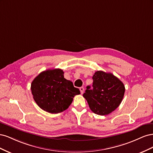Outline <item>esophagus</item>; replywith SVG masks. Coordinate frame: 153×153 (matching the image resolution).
I'll use <instances>...</instances> for the list:
<instances>
[{
  "label": "esophagus",
  "instance_id": "34e87169",
  "mask_svg": "<svg viewBox=\"0 0 153 153\" xmlns=\"http://www.w3.org/2000/svg\"><path fill=\"white\" fill-rule=\"evenodd\" d=\"M80 91L81 94H83V93H84V87H80Z\"/></svg>",
  "mask_w": 153,
  "mask_h": 153
}]
</instances>
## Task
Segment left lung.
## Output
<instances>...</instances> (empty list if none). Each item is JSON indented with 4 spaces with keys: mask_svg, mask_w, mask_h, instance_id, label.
<instances>
[{
    "mask_svg": "<svg viewBox=\"0 0 153 153\" xmlns=\"http://www.w3.org/2000/svg\"><path fill=\"white\" fill-rule=\"evenodd\" d=\"M92 79V88L87 86L83 96L94 114L108 115L121 104L124 94V85L113 74L102 71L95 72Z\"/></svg>",
    "mask_w": 153,
    "mask_h": 153,
    "instance_id": "8db88e82",
    "label": "left lung"
}]
</instances>
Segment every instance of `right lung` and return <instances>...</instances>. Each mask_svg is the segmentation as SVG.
<instances>
[{
	"label": "right lung",
	"mask_w": 153,
	"mask_h": 153,
	"mask_svg": "<svg viewBox=\"0 0 153 153\" xmlns=\"http://www.w3.org/2000/svg\"><path fill=\"white\" fill-rule=\"evenodd\" d=\"M30 89L37 105L51 114H58L66 110L75 96L80 94L72 82L64 78L61 69L41 72L32 82Z\"/></svg>",
	"instance_id": "obj_1"
}]
</instances>
